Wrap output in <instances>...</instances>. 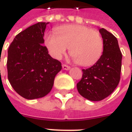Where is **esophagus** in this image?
<instances>
[{"label":"esophagus","mask_w":132,"mask_h":132,"mask_svg":"<svg viewBox=\"0 0 132 132\" xmlns=\"http://www.w3.org/2000/svg\"><path fill=\"white\" fill-rule=\"evenodd\" d=\"M62 67H63V69H64V70H69L70 69V66L65 65V64H63Z\"/></svg>","instance_id":"esophagus-1"}]
</instances>
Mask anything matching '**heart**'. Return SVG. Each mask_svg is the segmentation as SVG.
Returning <instances> with one entry per match:
<instances>
[{
	"mask_svg": "<svg viewBox=\"0 0 132 132\" xmlns=\"http://www.w3.org/2000/svg\"><path fill=\"white\" fill-rule=\"evenodd\" d=\"M45 46L50 55L60 60L68 48L75 61L83 66H91L100 58L103 40L97 30L84 25H67L45 36Z\"/></svg>",
	"mask_w": 132,
	"mask_h": 132,
	"instance_id": "1",
	"label": "heart"
}]
</instances>
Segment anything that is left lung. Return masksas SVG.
Masks as SVG:
<instances>
[{"label": "left lung", "mask_w": 132, "mask_h": 132, "mask_svg": "<svg viewBox=\"0 0 132 132\" xmlns=\"http://www.w3.org/2000/svg\"><path fill=\"white\" fill-rule=\"evenodd\" d=\"M103 39V53L90 68L82 69V77L77 84L78 92L90 101H101L110 96L120 82L122 54L114 35L99 28Z\"/></svg>", "instance_id": "left-lung-1"}]
</instances>
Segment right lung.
I'll return each mask as SVG.
<instances>
[{"label": "right lung", "mask_w": 132, "mask_h": 132, "mask_svg": "<svg viewBox=\"0 0 132 132\" xmlns=\"http://www.w3.org/2000/svg\"><path fill=\"white\" fill-rule=\"evenodd\" d=\"M49 22H38L17 34L8 50V79L14 90L27 99L42 98L51 91L61 70V62L43 44Z\"/></svg>", "instance_id": "obj_1"}]
</instances>
